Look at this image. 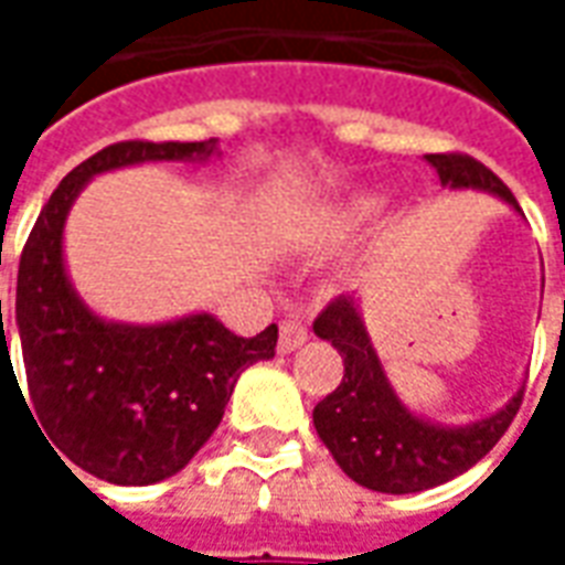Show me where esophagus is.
<instances>
[{"label": "esophagus", "instance_id": "1", "mask_svg": "<svg viewBox=\"0 0 565 565\" xmlns=\"http://www.w3.org/2000/svg\"><path fill=\"white\" fill-rule=\"evenodd\" d=\"M308 327L302 323L299 318H284L281 320V335H278V351L281 354H290V351H296L299 344L308 342Z\"/></svg>", "mask_w": 565, "mask_h": 565}]
</instances>
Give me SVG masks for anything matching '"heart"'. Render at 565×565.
<instances>
[{
	"instance_id": "1",
	"label": "heart",
	"mask_w": 565,
	"mask_h": 565,
	"mask_svg": "<svg viewBox=\"0 0 565 565\" xmlns=\"http://www.w3.org/2000/svg\"><path fill=\"white\" fill-rule=\"evenodd\" d=\"M384 205V199L379 193H356V196H348L344 202H339L335 209H330L318 221L320 235H344L363 226L369 217H375Z\"/></svg>"
}]
</instances>
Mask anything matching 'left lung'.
Wrapping results in <instances>:
<instances>
[{
  "instance_id": "8db88e82",
  "label": "left lung",
  "mask_w": 565,
  "mask_h": 565,
  "mask_svg": "<svg viewBox=\"0 0 565 565\" xmlns=\"http://www.w3.org/2000/svg\"><path fill=\"white\" fill-rule=\"evenodd\" d=\"M426 162L441 184L487 190L521 211L509 186L469 153H426ZM315 332L332 342L344 360L342 384L315 405V429L342 472L369 490L420 493L457 478L505 436L523 403L521 391L478 424H429L412 415L393 393L351 296L332 299L315 320Z\"/></svg>"
}]
</instances>
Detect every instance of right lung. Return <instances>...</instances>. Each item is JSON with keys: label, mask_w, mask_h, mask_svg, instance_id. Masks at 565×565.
<instances>
[{"label": "right lung", "mask_w": 565, "mask_h": 565, "mask_svg": "<svg viewBox=\"0 0 565 565\" xmlns=\"http://www.w3.org/2000/svg\"><path fill=\"white\" fill-rule=\"evenodd\" d=\"M214 150V139L108 145L60 181L20 254L14 327L30 417L57 448L56 460L63 454L111 484H157L181 472L221 424L242 369L275 356L278 327L242 339L211 315L157 327L105 323L68 284L63 223L93 174L148 160H205ZM6 369L18 384L0 299V384Z\"/></svg>", "instance_id": "1"}]
</instances>
